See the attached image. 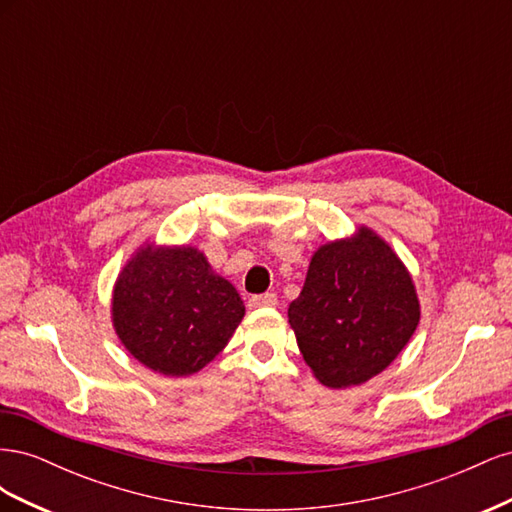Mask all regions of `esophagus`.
<instances>
[{
	"label": "esophagus",
	"mask_w": 512,
	"mask_h": 512,
	"mask_svg": "<svg viewBox=\"0 0 512 512\" xmlns=\"http://www.w3.org/2000/svg\"><path fill=\"white\" fill-rule=\"evenodd\" d=\"M247 305H250V309H258V307H275V305H277V294H273V292H267V294H254V297H250V301H247Z\"/></svg>",
	"instance_id": "1"
}]
</instances>
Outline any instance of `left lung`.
Here are the masks:
<instances>
[{"label": "left lung", "instance_id": "left-lung-1", "mask_svg": "<svg viewBox=\"0 0 512 512\" xmlns=\"http://www.w3.org/2000/svg\"><path fill=\"white\" fill-rule=\"evenodd\" d=\"M421 320L412 275L374 230L320 245L288 322L314 376L346 389L378 376Z\"/></svg>", "mask_w": 512, "mask_h": 512}]
</instances>
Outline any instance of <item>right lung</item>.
<instances>
[{"label": "right lung", "mask_w": 512, "mask_h": 512, "mask_svg": "<svg viewBox=\"0 0 512 512\" xmlns=\"http://www.w3.org/2000/svg\"><path fill=\"white\" fill-rule=\"evenodd\" d=\"M111 312L117 337L138 363L179 378L226 348L245 305L196 247L145 243L117 277Z\"/></svg>", "instance_id": "obj_1"}]
</instances>
